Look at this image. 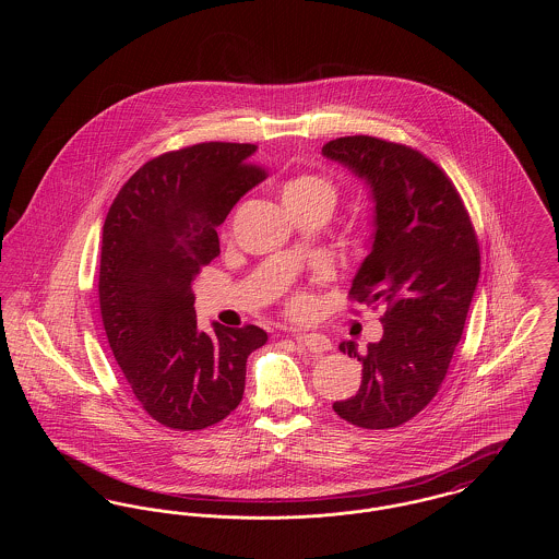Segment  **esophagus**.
<instances>
[{
	"instance_id": "esophagus-1",
	"label": "esophagus",
	"mask_w": 559,
	"mask_h": 559,
	"mask_svg": "<svg viewBox=\"0 0 559 559\" xmlns=\"http://www.w3.org/2000/svg\"><path fill=\"white\" fill-rule=\"evenodd\" d=\"M299 344H304L306 349H310L312 354H324L331 349V342L329 337L320 335V333H306V335H297L295 337Z\"/></svg>"
}]
</instances>
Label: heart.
Returning <instances> with one entry per match:
<instances>
[{"instance_id":"heart-1","label":"heart","mask_w":559,"mask_h":559,"mask_svg":"<svg viewBox=\"0 0 559 559\" xmlns=\"http://www.w3.org/2000/svg\"><path fill=\"white\" fill-rule=\"evenodd\" d=\"M335 199H337L335 187L326 178L314 176V174H301L289 180L283 188L285 203H324L333 210ZM308 306H310V299L304 293L293 295L289 301V310L293 314H304Z\"/></svg>"}]
</instances>
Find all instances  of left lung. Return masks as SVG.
I'll return each mask as SVG.
<instances>
[{"label":"left lung","instance_id":"8db88e82","mask_svg":"<svg viewBox=\"0 0 559 559\" xmlns=\"http://www.w3.org/2000/svg\"><path fill=\"white\" fill-rule=\"evenodd\" d=\"M371 188L372 245L349 297L383 306V337L360 354L362 383L333 411L347 424L390 429L411 421L438 394L463 335L479 278V245L451 178L424 153L372 135L322 146Z\"/></svg>","mask_w":559,"mask_h":559}]
</instances>
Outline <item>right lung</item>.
Listing matches in <instances>:
<instances>
[{
	"instance_id": "1",
	"label": "right lung",
	"mask_w": 559,
	"mask_h": 559,
	"mask_svg": "<svg viewBox=\"0 0 559 559\" xmlns=\"http://www.w3.org/2000/svg\"><path fill=\"white\" fill-rule=\"evenodd\" d=\"M255 144L201 142L144 163L105 219L98 297L108 346L142 408L160 426L205 429L242 400L255 324L197 329L192 281L219 255V226L266 178Z\"/></svg>"
}]
</instances>
